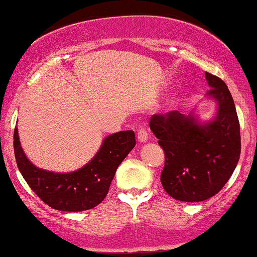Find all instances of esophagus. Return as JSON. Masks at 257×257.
Masks as SVG:
<instances>
[{
	"label": "esophagus",
	"mask_w": 257,
	"mask_h": 257,
	"mask_svg": "<svg viewBox=\"0 0 257 257\" xmlns=\"http://www.w3.org/2000/svg\"><path fill=\"white\" fill-rule=\"evenodd\" d=\"M138 140L140 144H145V142H147L148 140V134L147 132L145 131L144 128H139L138 131Z\"/></svg>",
	"instance_id": "34e87169"
}]
</instances>
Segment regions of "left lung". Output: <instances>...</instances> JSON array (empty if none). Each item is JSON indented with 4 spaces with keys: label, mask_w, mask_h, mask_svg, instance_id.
I'll return each instance as SVG.
<instances>
[{
    "label": "left lung",
    "mask_w": 257,
    "mask_h": 257,
    "mask_svg": "<svg viewBox=\"0 0 257 257\" xmlns=\"http://www.w3.org/2000/svg\"><path fill=\"white\" fill-rule=\"evenodd\" d=\"M209 91L206 100L215 111L201 118L194 109L189 115L172 111L154 115L150 128L165 153L160 176L170 196L184 202H200L214 196L226 184L240 156L239 122L226 83L206 73Z\"/></svg>",
    "instance_id": "obj_1"
}]
</instances>
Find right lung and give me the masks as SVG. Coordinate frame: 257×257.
<instances>
[{
  "label": "right lung",
  "mask_w": 257,
  "mask_h": 257,
  "mask_svg": "<svg viewBox=\"0 0 257 257\" xmlns=\"http://www.w3.org/2000/svg\"><path fill=\"white\" fill-rule=\"evenodd\" d=\"M133 131L106 137L89 162L75 171L54 172L36 166L25 154L14 129V154L19 171L39 199L51 208L63 212H82L101 202L123 159L135 146Z\"/></svg>",
  "instance_id": "add662e5"
}]
</instances>
